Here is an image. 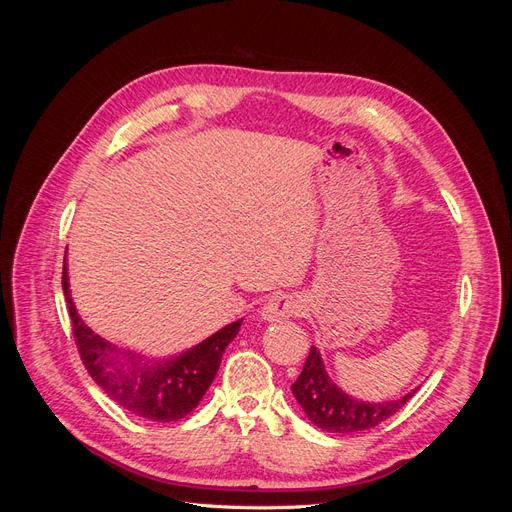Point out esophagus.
<instances>
[{"label":"esophagus","mask_w":512,"mask_h":512,"mask_svg":"<svg viewBox=\"0 0 512 512\" xmlns=\"http://www.w3.org/2000/svg\"><path fill=\"white\" fill-rule=\"evenodd\" d=\"M301 299L297 294H288V292H275L269 297V301L262 305L260 309V316L262 320L267 322H280L292 316H299L301 314Z\"/></svg>","instance_id":"34e87169"}]
</instances>
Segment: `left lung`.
Listing matches in <instances>:
<instances>
[{"label": "left lung", "instance_id": "1", "mask_svg": "<svg viewBox=\"0 0 512 512\" xmlns=\"http://www.w3.org/2000/svg\"><path fill=\"white\" fill-rule=\"evenodd\" d=\"M414 393L416 389L399 399L378 401V404L350 397L329 378L316 346L309 350L301 376L292 384V395L297 397L309 421L331 433H354L376 427L404 408Z\"/></svg>", "mask_w": 512, "mask_h": 512}]
</instances>
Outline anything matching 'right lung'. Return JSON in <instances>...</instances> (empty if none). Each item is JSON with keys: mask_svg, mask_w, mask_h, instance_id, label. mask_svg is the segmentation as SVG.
Wrapping results in <instances>:
<instances>
[{"mask_svg": "<svg viewBox=\"0 0 512 512\" xmlns=\"http://www.w3.org/2000/svg\"><path fill=\"white\" fill-rule=\"evenodd\" d=\"M61 284L72 318V333L89 376L115 404L147 421H179L198 406L218 374L226 346L237 337L243 322H230L194 348L153 361L113 346L87 327L70 297L66 260Z\"/></svg>", "mask_w": 512, "mask_h": 512, "instance_id": "right-lung-1", "label": "right lung"}]
</instances>
